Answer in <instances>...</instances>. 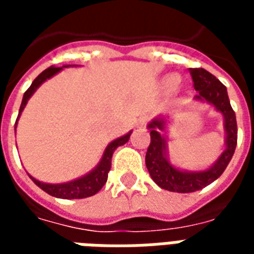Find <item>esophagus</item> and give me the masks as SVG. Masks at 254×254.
<instances>
[{"label": "esophagus", "mask_w": 254, "mask_h": 254, "mask_svg": "<svg viewBox=\"0 0 254 254\" xmlns=\"http://www.w3.org/2000/svg\"><path fill=\"white\" fill-rule=\"evenodd\" d=\"M148 124V117L144 116L141 118H138L137 122H136V127H145V125Z\"/></svg>", "instance_id": "1"}]
</instances>
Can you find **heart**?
Masks as SVG:
<instances>
[{
	"label": "heart",
	"mask_w": 254,
	"mask_h": 254,
	"mask_svg": "<svg viewBox=\"0 0 254 254\" xmlns=\"http://www.w3.org/2000/svg\"><path fill=\"white\" fill-rule=\"evenodd\" d=\"M178 84H180V76H178V74H169V76L165 78L166 88L170 89V91L176 89L177 87H178Z\"/></svg>",
	"instance_id": "1"
}]
</instances>
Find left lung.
<instances>
[{
	"label": "left lung",
	"mask_w": 254,
	"mask_h": 254,
	"mask_svg": "<svg viewBox=\"0 0 254 254\" xmlns=\"http://www.w3.org/2000/svg\"><path fill=\"white\" fill-rule=\"evenodd\" d=\"M193 87L197 91L194 99L215 106L224 117L226 149L212 167L204 171H181L170 165L166 158V140L160 130L165 129V118H156L148 125L151 143L145 154V166L151 178L162 189L178 193L200 190L223 174L237 147V120L230 105L227 89L213 74L202 67H190Z\"/></svg>",
	"instance_id": "left-lung-1"
}]
</instances>
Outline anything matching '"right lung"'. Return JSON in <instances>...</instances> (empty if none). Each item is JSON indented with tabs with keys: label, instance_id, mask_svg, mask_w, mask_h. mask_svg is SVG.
Listing matches in <instances>:
<instances>
[{
	"label": "right lung",
	"instance_id": "obj_1",
	"mask_svg": "<svg viewBox=\"0 0 254 254\" xmlns=\"http://www.w3.org/2000/svg\"><path fill=\"white\" fill-rule=\"evenodd\" d=\"M70 65H64L63 67H67ZM63 67H56L50 66L47 67L46 70L38 76V77L32 81L31 87L24 92V96H23V102H21V106H20L19 116H17V120H19L21 111L24 110L27 102L30 99L32 94L35 92L36 88L41 85L43 81H46L47 78H50L52 76H54L56 73H58ZM17 120H16V125H17ZM130 133L129 132L125 136H122L120 138H116L114 141H111L107 147H106L105 152H103V156L100 159L99 165L95 167L94 170L88 173L87 176L81 177L78 180H74V181L66 182V184H45V182H41L35 180L34 177L30 178L32 181L35 182V185L41 188L42 190H45L46 193H49L50 196L58 197V198H85V197H91L96 194L98 191L103 188V185L107 181V174L111 169V158H113V154L118 147H121L125 143H127V140L130 137Z\"/></svg>",
	"mask_w": 254,
	"mask_h": 254
}]
</instances>
